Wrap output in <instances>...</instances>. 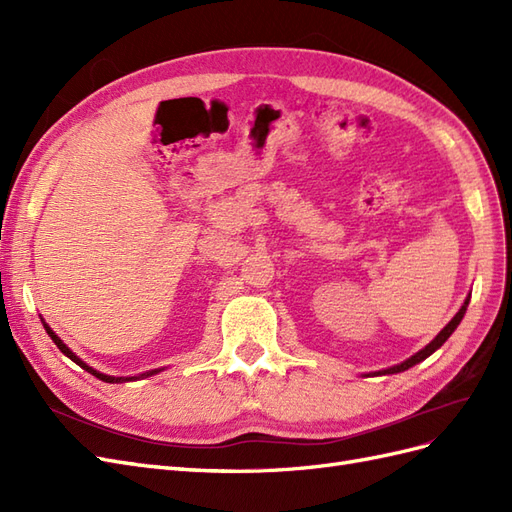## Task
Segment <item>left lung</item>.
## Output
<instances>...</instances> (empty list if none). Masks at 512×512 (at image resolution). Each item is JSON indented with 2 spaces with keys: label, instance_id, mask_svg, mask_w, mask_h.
I'll use <instances>...</instances> for the list:
<instances>
[{
  "label": "left lung",
  "instance_id": "1",
  "mask_svg": "<svg viewBox=\"0 0 512 512\" xmlns=\"http://www.w3.org/2000/svg\"><path fill=\"white\" fill-rule=\"evenodd\" d=\"M468 303H470V297L466 299V303L461 305V309L459 312L455 314V318L446 324V327L436 335V339H433V342H429L423 350H418L416 354H412L410 359H406L404 363H399V365H393V367H389V369H382V371H371V374H363V376H384V374H399V371H406V369H410V367H414L416 363H421V361H425L427 356H431L433 352H436L448 337L453 335V331L459 327V322L463 320V314H466V309H468Z\"/></svg>",
  "mask_w": 512,
  "mask_h": 512
}]
</instances>
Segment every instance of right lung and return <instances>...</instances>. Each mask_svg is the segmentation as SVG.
Wrapping results in <instances>:
<instances>
[{
  "instance_id": "obj_1",
  "label": "right lung",
  "mask_w": 512,
  "mask_h": 512,
  "mask_svg": "<svg viewBox=\"0 0 512 512\" xmlns=\"http://www.w3.org/2000/svg\"><path fill=\"white\" fill-rule=\"evenodd\" d=\"M40 320H42V318H40ZM42 327H44V331H46V333H49V337L53 339L55 346H57L61 352H64V354L68 356V359H72L76 365L83 367L85 371H89L91 376L100 378L102 382H130V380H138V378H149V376H153V374H158V371H162V369H151V371H145V374H141V376H128V378H123V376H121V378H115V376H106V374H100V371H96L94 367H89V365H87L85 361H81L79 356H76V354H74V352H72V350H70V348H68L64 342H61V339H59V337H57V335L51 331V327H49V324H46L44 320H42Z\"/></svg>"
}]
</instances>
